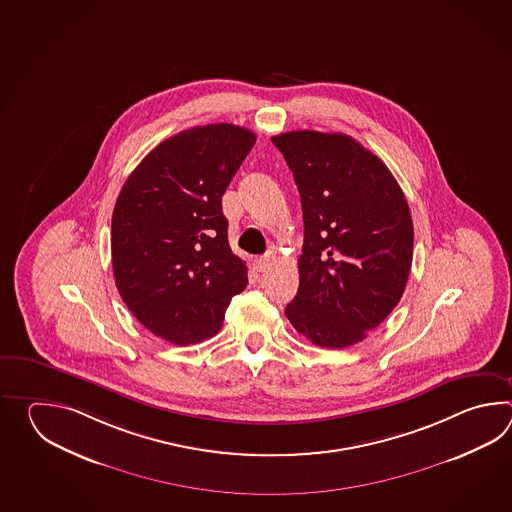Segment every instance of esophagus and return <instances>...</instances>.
Masks as SVG:
<instances>
[{
	"label": "esophagus",
	"mask_w": 512,
	"mask_h": 512,
	"mask_svg": "<svg viewBox=\"0 0 512 512\" xmlns=\"http://www.w3.org/2000/svg\"><path fill=\"white\" fill-rule=\"evenodd\" d=\"M272 263H274V254H265V256H261L256 260V271L267 272L272 267Z\"/></svg>",
	"instance_id": "obj_1"
}]
</instances>
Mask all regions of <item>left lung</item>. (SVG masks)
Wrapping results in <instances>:
<instances>
[{"label":"left lung","instance_id":"1","mask_svg":"<svg viewBox=\"0 0 512 512\" xmlns=\"http://www.w3.org/2000/svg\"><path fill=\"white\" fill-rule=\"evenodd\" d=\"M304 214L300 287L285 316L320 348L368 337L399 304L412 269L414 223L388 166L344 133L272 137Z\"/></svg>","mask_w":512,"mask_h":512}]
</instances>
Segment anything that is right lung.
Here are the masks:
<instances>
[{
  "label": "right lung",
  "instance_id": "1",
  "mask_svg": "<svg viewBox=\"0 0 512 512\" xmlns=\"http://www.w3.org/2000/svg\"><path fill=\"white\" fill-rule=\"evenodd\" d=\"M256 135L208 124L161 142L131 172L111 218L113 276L124 304L175 346L214 337L245 261L230 251L221 197Z\"/></svg>",
  "mask_w": 512,
  "mask_h": 512
}]
</instances>
